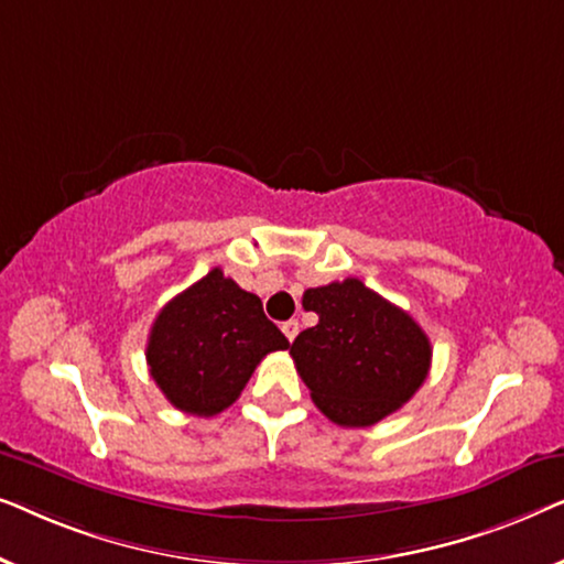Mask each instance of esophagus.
Instances as JSON below:
<instances>
[{"label":"esophagus","instance_id":"34e87169","mask_svg":"<svg viewBox=\"0 0 564 564\" xmlns=\"http://www.w3.org/2000/svg\"><path fill=\"white\" fill-rule=\"evenodd\" d=\"M297 330H300V326H297V321H284V323H282V334H284V336H288V341H295Z\"/></svg>","mask_w":564,"mask_h":564}]
</instances>
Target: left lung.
<instances>
[{
  "instance_id": "left-lung-1",
  "label": "left lung",
  "mask_w": 564,
  "mask_h": 564,
  "mask_svg": "<svg viewBox=\"0 0 564 564\" xmlns=\"http://www.w3.org/2000/svg\"><path fill=\"white\" fill-rule=\"evenodd\" d=\"M303 307L318 313V323L292 341L290 354L313 403L338 426H372L426 380L429 336L365 282L349 276L305 290Z\"/></svg>"
}]
</instances>
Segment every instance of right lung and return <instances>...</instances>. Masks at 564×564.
<instances>
[{"instance_id":"obj_1","label":"right lung","mask_w":564,"mask_h":564,"mask_svg":"<svg viewBox=\"0 0 564 564\" xmlns=\"http://www.w3.org/2000/svg\"><path fill=\"white\" fill-rule=\"evenodd\" d=\"M288 346L261 300L215 267L161 307L145 361L169 403L207 419L236 403L269 351Z\"/></svg>"}]
</instances>
